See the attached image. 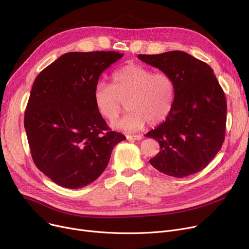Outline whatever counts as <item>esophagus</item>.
Instances as JSON below:
<instances>
[{"instance_id": "34e87169", "label": "esophagus", "mask_w": 249, "mask_h": 249, "mask_svg": "<svg viewBox=\"0 0 249 249\" xmlns=\"http://www.w3.org/2000/svg\"><path fill=\"white\" fill-rule=\"evenodd\" d=\"M141 138L140 135H127L128 140H140Z\"/></svg>"}]
</instances>
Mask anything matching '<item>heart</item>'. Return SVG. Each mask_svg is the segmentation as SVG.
Listing matches in <instances>:
<instances>
[{
	"mask_svg": "<svg viewBox=\"0 0 249 249\" xmlns=\"http://www.w3.org/2000/svg\"><path fill=\"white\" fill-rule=\"evenodd\" d=\"M93 96L97 110L110 122L119 117L126 103L129 113L112 126L137 131L146 122L158 125L165 120L173 108L175 86L168 74L130 63L113 72L111 85L98 82Z\"/></svg>",
	"mask_w": 249,
	"mask_h": 249,
	"instance_id": "1",
	"label": "heart"
}]
</instances>
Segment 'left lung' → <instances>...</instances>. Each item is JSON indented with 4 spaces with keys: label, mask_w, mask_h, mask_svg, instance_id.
Here are the masks:
<instances>
[{
    "label": "left lung",
    "mask_w": 249,
    "mask_h": 249,
    "mask_svg": "<svg viewBox=\"0 0 249 249\" xmlns=\"http://www.w3.org/2000/svg\"><path fill=\"white\" fill-rule=\"evenodd\" d=\"M174 82L173 108L163 123L145 134L160 151L149 160L159 172L184 178L202 171L225 139L227 104L210 65L184 51L138 54Z\"/></svg>",
    "instance_id": "obj_1"
}]
</instances>
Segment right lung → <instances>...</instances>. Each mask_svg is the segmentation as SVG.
<instances>
[{"instance_id": "right-lung-1", "label": "right lung", "mask_w": 249, "mask_h": 249, "mask_svg": "<svg viewBox=\"0 0 249 249\" xmlns=\"http://www.w3.org/2000/svg\"><path fill=\"white\" fill-rule=\"evenodd\" d=\"M122 56L117 51L69 52L35 78L24 127L35 165L61 187L93 182L114 146L126 139L111 131L93 96L101 73Z\"/></svg>"}]
</instances>
